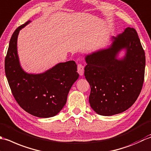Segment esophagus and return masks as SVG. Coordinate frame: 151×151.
I'll return each mask as SVG.
<instances>
[{
    "label": "esophagus",
    "mask_w": 151,
    "mask_h": 151,
    "mask_svg": "<svg viewBox=\"0 0 151 151\" xmlns=\"http://www.w3.org/2000/svg\"><path fill=\"white\" fill-rule=\"evenodd\" d=\"M78 72L80 76H83L84 73V66L82 64H78Z\"/></svg>",
    "instance_id": "esophagus-1"
}]
</instances>
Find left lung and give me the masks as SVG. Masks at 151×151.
<instances>
[{"instance_id":"left-lung-1","label":"left lung","mask_w":151,"mask_h":151,"mask_svg":"<svg viewBox=\"0 0 151 151\" xmlns=\"http://www.w3.org/2000/svg\"><path fill=\"white\" fill-rule=\"evenodd\" d=\"M112 40L109 48L85 57L84 73L91 86L89 103L104 116L130 108L139 96L145 77V55L136 29L128 27ZM123 48L125 56L117 60Z\"/></svg>"}]
</instances>
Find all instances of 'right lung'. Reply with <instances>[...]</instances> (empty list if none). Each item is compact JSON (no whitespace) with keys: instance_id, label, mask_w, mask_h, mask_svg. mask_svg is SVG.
Listing matches in <instances>:
<instances>
[{"instance_id":"1","label":"right lung","mask_w":151,"mask_h":151,"mask_svg":"<svg viewBox=\"0 0 151 151\" xmlns=\"http://www.w3.org/2000/svg\"><path fill=\"white\" fill-rule=\"evenodd\" d=\"M19 26L12 35L5 58V73L12 94L21 108L40 118L51 117L63 108L72 85L79 78L73 60L58 63L40 74L27 73L21 68L17 50Z\"/></svg>"}]
</instances>
